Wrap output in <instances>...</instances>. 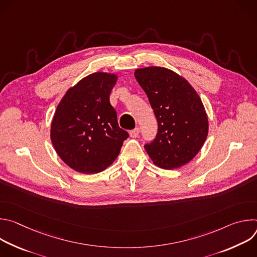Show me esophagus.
<instances>
[{
	"label": "esophagus",
	"instance_id": "obj_1",
	"mask_svg": "<svg viewBox=\"0 0 257 257\" xmlns=\"http://www.w3.org/2000/svg\"><path fill=\"white\" fill-rule=\"evenodd\" d=\"M129 134H130V136H131L132 138L138 137V135H139V128H135V129H133V130H131Z\"/></svg>",
	"mask_w": 257,
	"mask_h": 257
}]
</instances>
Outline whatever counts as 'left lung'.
I'll use <instances>...</instances> for the list:
<instances>
[{"instance_id": "left-lung-1", "label": "left lung", "mask_w": 257, "mask_h": 257, "mask_svg": "<svg viewBox=\"0 0 257 257\" xmlns=\"http://www.w3.org/2000/svg\"><path fill=\"white\" fill-rule=\"evenodd\" d=\"M135 78L149 97L158 120V134L144 149L165 170L188 164L201 150L208 119L196 90L176 72L164 67L136 69Z\"/></svg>"}]
</instances>
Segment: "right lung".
<instances>
[{
    "label": "right lung",
    "instance_id": "right-lung-1",
    "mask_svg": "<svg viewBox=\"0 0 257 257\" xmlns=\"http://www.w3.org/2000/svg\"><path fill=\"white\" fill-rule=\"evenodd\" d=\"M115 73L95 72L70 87L59 102L51 125V139L61 160L83 174H96L118 158L129 136L121 129L109 94Z\"/></svg>",
    "mask_w": 257,
    "mask_h": 257
}]
</instances>
